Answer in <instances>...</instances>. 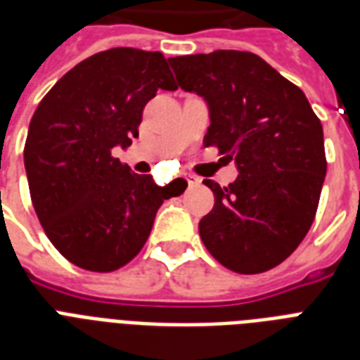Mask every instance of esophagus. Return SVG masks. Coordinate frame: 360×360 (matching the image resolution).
Segmentation results:
<instances>
[{
	"label": "esophagus",
	"instance_id": "1",
	"mask_svg": "<svg viewBox=\"0 0 360 360\" xmlns=\"http://www.w3.org/2000/svg\"><path fill=\"white\" fill-rule=\"evenodd\" d=\"M186 183L191 186L198 185V183H200V177H196V175H186Z\"/></svg>",
	"mask_w": 360,
	"mask_h": 360
}]
</instances>
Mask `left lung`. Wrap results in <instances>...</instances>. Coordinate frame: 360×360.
I'll return each instance as SVG.
<instances>
[{
    "mask_svg": "<svg viewBox=\"0 0 360 360\" xmlns=\"http://www.w3.org/2000/svg\"><path fill=\"white\" fill-rule=\"evenodd\" d=\"M177 84L207 103L205 146L236 160L237 179L213 191L200 220L211 256L230 271L256 274L282 263L310 230L327 174L323 127L304 93L239 50L168 59Z\"/></svg>",
    "mask_w": 360,
    "mask_h": 360,
    "instance_id": "1",
    "label": "left lung"
}]
</instances>
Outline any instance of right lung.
I'll list each match as a JSON object with an SVG mask.
<instances>
[{
	"label": "right lung",
	"mask_w": 360,
	"mask_h": 360,
	"mask_svg": "<svg viewBox=\"0 0 360 360\" xmlns=\"http://www.w3.org/2000/svg\"><path fill=\"white\" fill-rule=\"evenodd\" d=\"M158 89H177L162 53L112 48L70 69L31 117L24 147L31 202L52 245L86 271L127 265L174 196L114 157L138 138L143 106Z\"/></svg>",
	"instance_id": "right-lung-1"
}]
</instances>
